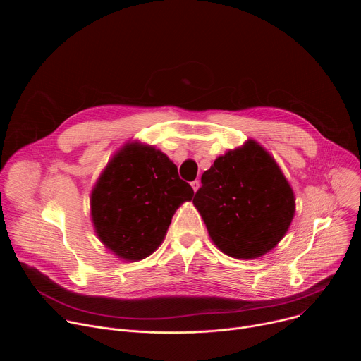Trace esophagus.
<instances>
[{
  "mask_svg": "<svg viewBox=\"0 0 361 361\" xmlns=\"http://www.w3.org/2000/svg\"><path fill=\"white\" fill-rule=\"evenodd\" d=\"M191 187H192V190H194V192L200 188V181L198 180H194V181H191Z\"/></svg>",
  "mask_w": 361,
  "mask_h": 361,
  "instance_id": "34e87169",
  "label": "esophagus"
}]
</instances>
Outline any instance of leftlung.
I'll return each instance as SVG.
<instances>
[{
    "label": "left lung",
    "instance_id": "8db88e82",
    "mask_svg": "<svg viewBox=\"0 0 361 361\" xmlns=\"http://www.w3.org/2000/svg\"><path fill=\"white\" fill-rule=\"evenodd\" d=\"M192 204L213 243L227 255L252 260L286 235L294 192L276 160L254 140L227 151L201 176Z\"/></svg>",
    "mask_w": 361,
    "mask_h": 361
}]
</instances>
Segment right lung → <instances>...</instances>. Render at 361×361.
I'll use <instances>...</instances> for the list:
<instances>
[{
  "label": "right lung",
  "instance_id": "add662e5",
  "mask_svg": "<svg viewBox=\"0 0 361 361\" xmlns=\"http://www.w3.org/2000/svg\"><path fill=\"white\" fill-rule=\"evenodd\" d=\"M194 191L160 149L128 142L91 191V219L99 241L126 262H138L163 243L176 210Z\"/></svg>",
  "mask_w": 361,
  "mask_h": 361
}]
</instances>
